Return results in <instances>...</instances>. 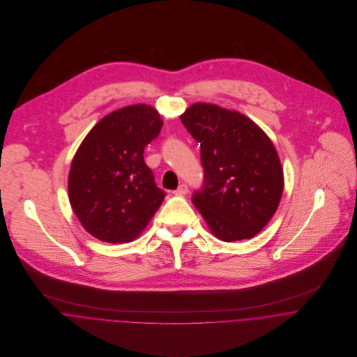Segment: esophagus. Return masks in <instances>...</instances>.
Returning <instances> with one entry per match:
<instances>
[{"label": "esophagus", "instance_id": "1", "mask_svg": "<svg viewBox=\"0 0 357 357\" xmlns=\"http://www.w3.org/2000/svg\"><path fill=\"white\" fill-rule=\"evenodd\" d=\"M174 195H178V197H183V195H187L188 194V187L187 184H180L178 188L176 191H173Z\"/></svg>", "mask_w": 357, "mask_h": 357}]
</instances>
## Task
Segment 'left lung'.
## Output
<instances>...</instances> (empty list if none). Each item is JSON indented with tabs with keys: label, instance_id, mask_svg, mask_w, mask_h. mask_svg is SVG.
<instances>
[{
	"label": "left lung",
	"instance_id": "left-lung-1",
	"mask_svg": "<svg viewBox=\"0 0 357 357\" xmlns=\"http://www.w3.org/2000/svg\"><path fill=\"white\" fill-rule=\"evenodd\" d=\"M180 119L201 143L204 185L192 204L218 239L253 238L283 194V169L272 142L243 114L214 104H192Z\"/></svg>",
	"mask_w": 357,
	"mask_h": 357
}]
</instances>
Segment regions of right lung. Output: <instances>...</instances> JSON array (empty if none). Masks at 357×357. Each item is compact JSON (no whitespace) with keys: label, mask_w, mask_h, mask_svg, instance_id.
<instances>
[{"label":"right lung","mask_w":357,"mask_h":357,"mask_svg":"<svg viewBox=\"0 0 357 357\" xmlns=\"http://www.w3.org/2000/svg\"><path fill=\"white\" fill-rule=\"evenodd\" d=\"M151 105L105 115L88 133L71 163L70 204L84 228L107 243L135 241L166 192L156 187L144 149L162 129Z\"/></svg>","instance_id":"obj_1"}]
</instances>
